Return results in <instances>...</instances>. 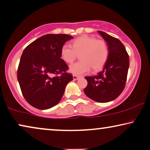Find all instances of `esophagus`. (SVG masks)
<instances>
[{"label": "esophagus", "mask_w": 150, "mask_h": 150, "mask_svg": "<svg viewBox=\"0 0 150 150\" xmlns=\"http://www.w3.org/2000/svg\"><path fill=\"white\" fill-rule=\"evenodd\" d=\"M79 79V76H77V75H76V74H74L73 75V79L74 80H78Z\"/></svg>", "instance_id": "1"}]
</instances>
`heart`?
I'll return each mask as SVG.
<instances>
[{"label":"heart","mask_w":150,"mask_h":150,"mask_svg":"<svg viewBox=\"0 0 150 150\" xmlns=\"http://www.w3.org/2000/svg\"><path fill=\"white\" fill-rule=\"evenodd\" d=\"M110 50L105 40L97 39L96 37L83 35L71 42V47L63 45L61 50V58L66 63L71 64L80 55L81 61L70 67L71 72L76 75L88 73L91 68L98 71L105 65Z\"/></svg>","instance_id":"heart-1"}]
</instances>
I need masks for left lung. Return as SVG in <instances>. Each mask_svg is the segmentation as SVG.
Returning a JSON list of instances; mask_svg holds the SVG:
<instances>
[{"label":"left lung","instance_id":"left-lung-1","mask_svg":"<svg viewBox=\"0 0 150 150\" xmlns=\"http://www.w3.org/2000/svg\"><path fill=\"white\" fill-rule=\"evenodd\" d=\"M98 33L108 43L110 54L102 71L94 76L85 77L87 85L84 92L93 100L107 103L117 98L125 88L129 58L120 40L101 31Z\"/></svg>","mask_w":150,"mask_h":150}]
</instances>
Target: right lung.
I'll return each mask as SVG.
<instances>
[{
    "label": "right lung",
    "mask_w": 150,
    "mask_h": 150,
    "mask_svg": "<svg viewBox=\"0 0 150 150\" xmlns=\"http://www.w3.org/2000/svg\"><path fill=\"white\" fill-rule=\"evenodd\" d=\"M73 38L68 34H46L25 47L21 57L17 78L23 96L39 110L57 105L65 87L73 80L69 67L61 58L62 46Z\"/></svg>",
    "instance_id": "right-lung-1"
}]
</instances>
